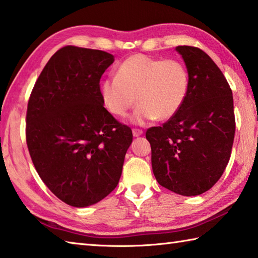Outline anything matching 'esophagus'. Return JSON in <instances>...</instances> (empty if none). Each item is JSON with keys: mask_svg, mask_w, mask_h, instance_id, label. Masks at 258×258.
I'll list each match as a JSON object with an SVG mask.
<instances>
[{"mask_svg": "<svg viewBox=\"0 0 258 258\" xmlns=\"http://www.w3.org/2000/svg\"><path fill=\"white\" fill-rule=\"evenodd\" d=\"M132 132L134 137H140V135L143 134V131L141 128H133Z\"/></svg>", "mask_w": 258, "mask_h": 258, "instance_id": "obj_1", "label": "esophagus"}]
</instances>
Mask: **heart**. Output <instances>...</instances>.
Returning a JSON list of instances; mask_svg holds the SVG:
<instances>
[{"label":"heart","instance_id":"obj_1","mask_svg":"<svg viewBox=\"0 0 258 258\" xmlns=\"http://www.w3.org/2000/svg\"><path fill=\"white\" fill-rule=\"evenodd\" d=\"M189 73L178 59L153 58L135 54L126 58L100 87L101 100L111 115L124 117L139 102L132 116L135 124L174 117L188 95Z\"/></svg>","mask_w":258,"mask_h":258}]
</instances>
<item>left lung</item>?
<instances>
[{
    "label": "left lung",
    "mask_w": 258,
    "mask_h": 258,
    "mask_svg": "<svg viewBox=\"0 0 258 258\" xmlns=\"http://www.w3.org/2000/svg\"><path fill=\"white\" fill-rule=\"evenodd\" d=\"M189 73L179 111L148 128L152 170L165 188L184 196L203 194L222 176L231 156L236 120L231 88L212 58L194 46H178Z\"/></svg>",
    "instance_id": "obj_1"
}]
</instances>
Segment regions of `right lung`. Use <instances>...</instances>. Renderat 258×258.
<instances>
[{"instance_id": "right-lung-1", "label": "right lung", "mask_w": 258, "mask_h": 258, "mask_svg": "<svg viewBox=\"0 0 258 258\" xmlns=\"http://www.w3.org/2000/svg\"><path fill=\"white\" fill-rule=\"evenodd\" d=\"M114 56L65 46L37 79L27 107L26 141L41 180L71 207H89L119 181L132 130L107 110L100 79Z\"/></svg>"}]
</instances>
